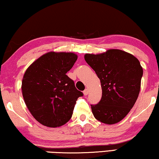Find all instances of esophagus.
Instances as JSON below:
<instances>
[{
	"label": "esophagus",
	"instance_id": "obj_1",
	"mask_svg": "<svg viewBox=\"0 0 159 159\" xmlns=\"http://www.w3.org/2000/svg\"><path fill=\"white\" fill-rule=\"evenodd\" d=\"M83 94H84V95H88V89H85V90L83 91Z\"/></svg>",
	"mask_w": 159,
	"mask_h": 159
}]
</instances>
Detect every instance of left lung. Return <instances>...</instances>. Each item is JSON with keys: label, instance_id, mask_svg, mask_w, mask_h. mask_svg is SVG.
<instances>
[{"label": "left lung", "instance_id": "8db88e82", "mask_svg": "<svg viewBox=\"0 0 159 159\" xmlns=\"http://www.w3.org/2000/svg\"><path fill=\"white\" fill-rule=\"evenodd\" d=\"M84 59L95 71L102 88V98L91 105L95 118L106 125L122 120L135 103L143 70L138 58L119 49L99 54L86 53Z\"/></svg>", "mask_w": 159, "mask_h": 159}]
</instances>
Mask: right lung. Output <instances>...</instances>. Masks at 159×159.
<instances>
[{
	"instance_id": "1",
	"label": "right lung",
	"mask_w": 159,
	"mask_h": 159,
	"mask_svg": "<svg viewBox=\"0 0 159 159\" xmlns=\"http://www.w3.org/2000/svg\"><path fill=\"white\" fill-rule=\"evenodd\" d=\"M77 55L66 52H48L26 70L21 82L25 103L41 125L57 127L68 122L76 101L83 93L66 74L72 68Z\"/></svg>"
}]
</instances>
